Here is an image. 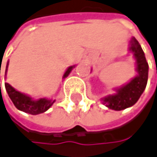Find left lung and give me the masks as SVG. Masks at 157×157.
Wrapping results in <instances>:
<instances>
[{"label":"left lung","instance_id":"8db88e82","mask_svg":"<svg viewBox=\"0 0 157 157\" xmlns=\"http://www.w3.org/2000/svg\"><path fill=\"white\" fill-rule=\"evenodd\" d=\"M129 51L134 53L137 74L127 84L116 87L115 94L108 95L101 99V102L109 109L120 111L134 105L146 87L149 66L145 58L144 52L135 37H132L130 40Z\"/></svg>","mask_w":157,"mask_h":157}]
</instances>
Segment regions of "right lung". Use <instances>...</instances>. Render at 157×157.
Here are the masks:
<instances>
[{
  "mask_svg": "<svg viewBox=\"0 0 157 157\" xmlns=\"http://www.w3.org/2000/svg\"><path fill=\"white\" fill-rule=\"evenodd\" d=\"M74 67L75 66H71V67L67 69V71H65L63 75V79L71 73V71H72ZM7 68H8V62L6 65V69H5V75H6V72H7ZM4 86H5V89H6V91H7V94L9 98L11 99V101H13L14 105L19 110L23 111L28 114H31V115H37V114L44 113L52 105L53 102L56 101V100L52 101L46 98H40L37 100H34L32 97L17 91V90H16L8 83H5Z\"/></svg>",
  "mask_w": 157,
  "mask_h": 157,
  "instance_id": "1",
  "label": "right lung"
}]
</instances>
